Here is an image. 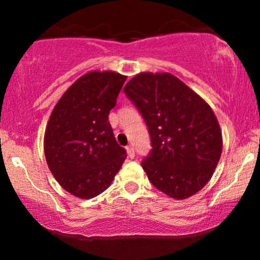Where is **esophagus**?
<instances>
[{"instance_id":"obj_1","label":"esophagus","mask_w":260,"mask_h":260,"mask_svg":"<svg viewBox=\"0 0 260 260\" xmlns=\"http://www.w3.org/2000/svg\"><path fill=\"white\" fill-rule=\"evenodd\" d=\"M126 149H127L128 156H129L131 159H133V157H134V148L132 147V145H128Z\"/></svg>"}]
</instances>
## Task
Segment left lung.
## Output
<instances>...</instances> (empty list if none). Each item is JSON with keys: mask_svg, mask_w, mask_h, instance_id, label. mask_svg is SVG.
<instances>
[{"mask_svg": "<svg viewBox=\"0 0 260 260\" xmlns=\"http://www.w3.org/2000/svg\"><path fill=\"white\" fill-rule=\"evenodd\" d=\"M123 91L150 134L153 149L142 162L149 181L177 201L199 192L222 151L221 129L209 104L168 72L138 73Z\"/></svg>", "mask_w": 260, "mask_h": 260, "instance_id": "obj_1", "label": "left lung"}]
</instances>
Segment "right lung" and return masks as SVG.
Segmentation results:
<instances>
[{
  "label": "right lung",
  "mask_w": 260,
  "mask_h": 260,
  "mask_svg": "<svg viewBox=\"0 0 260 260\" xmlns=\"http://www.w3.org/2000/svg\"><path fill=\"white\" fill-rule=\"evenodd\" d=\"M126 79L113 71H91L53 107L45 129V157L59 186L77 198L103 193L126 159L109 122Z\"/></svg>",
  "instance_id": "add662e5"
}]
</instances>
